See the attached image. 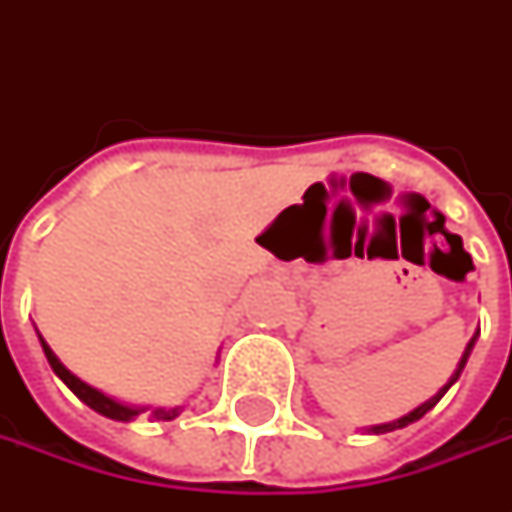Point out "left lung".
Returning <instances> with one entry per match:
<instances>
[{
	"mask_svg": "<svg viewBox=\"0 0 512 512\" xmlns=\"http://www.w3.org/2000/svg\"><path fill=\"white\" fill-rule=\"evenodd\" d=\"M473 344H476V336H473V339H470V344H467V347H464L462 362H459V367H456V373H453V376H450V382L444 384L442 390H439V393H436V396H433V399H427V402L419 404V407H416V410H413V413H407V416H402V419H396V422L376 424V427H370V430H373V433H390V430H399V427H407V424L419 422V419H422L424 413H427V410H433V407H436V402H439V399H442L444 393H447V390H450V384H453V382H456V379H459V376H462L464 364H467V356H470V350H473Z\"/></svg>",
	"mask_w": 512,
	"mask_h": 512,
	"instance_id": "left-lung-1",
	"label": "left lung"
}]
</instances>
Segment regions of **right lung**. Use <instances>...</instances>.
I'll return each mask as SVG.
<instances>
[{"instance_id":"right-lung-1","label":"right lung","mask_w":512,"mask_h":512,"mask_svg":"<svg viewBox=\"0 0 512 512\" xmlns=\"http://www.w3.org/2000/svg\"><path fill=\"white\" fill-rule=\"evenodd\" d=\"M39 342H42V350H45V356H48V364L53 367V373H56L62 382L68 384L70 390H73L82 402L88 404L90 410H96V413H102V416H108V419H116V422H130L133 416H139V413H142L139 407H128V404L113 402L110 396L99 393L96 387H90V384H85L82 379H76L68 367L56 359V353L50 350L48 342H45L42 336H39ZM150 416H156V419H162V422H170V419H176V416H179V407H170V410H165V407H156Z\"/></svg>"}]
</instances>
